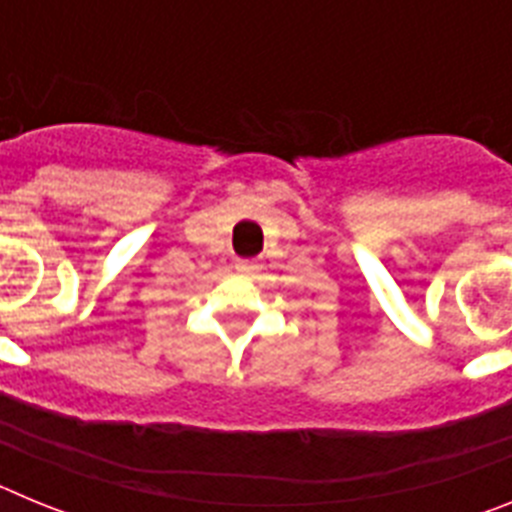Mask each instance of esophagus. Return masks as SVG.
I'll use <instances>...</instances> for the list:
<instances>
[{
    "instance_id": "34e87169",
    "label": "esophagus",
    "mask_w": 512,
    "mask_h": 512,
    "mask_svg": "<svg viewBox=\"0 0 512 512\" xmlns=\"http://www.w3.org/2000/svg\"><path fill=\"white\" fill-rule=\"evenodd\" d=\"M235 269L241 271V274H246V277H253V274H259L261 271V264L253 259H238L235 261Z\"/></svg>"
}]
</instances>
